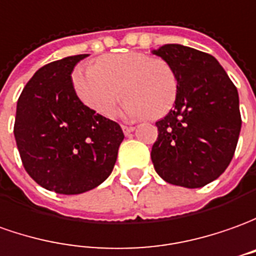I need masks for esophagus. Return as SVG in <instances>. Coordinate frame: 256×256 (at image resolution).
Returning a JSON list of instances; mask_svg holds the SVG:
<instances>
[{
    "label": "esophagus",
    "instance_id": "obj_1",
    "mask_svg": "<svg viewBox=\"0 0 256 256\" xmlns=\"http://www.w3.org/2000/svg\"><path fill=\"white\" fill-rule=\"evenodd\" d=\"M122 130H123L124 134H128V133H132L134 130V128L133 126H128V124H122Z\"/></svg>",
    "mask_w": 256,
    "mask_h": 256
}]
</instances>
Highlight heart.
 Returning a JSON list of instances; mask_svg holds the SVG:
<instances>
[{
    "instance_id": "1",
    "label": "heart",
    "mask_w": 256,
    "mask_h": 256,
    "mask_svg": "<svg viewBox=\"0 0 256 256\" xmlns=\"http://www.w3.org/2000/svg\"><path fill=\"white\" fill-rule=\"evenodd\" d=\"M72 85L81 102L100 116L114 114L123 92L124 114L148 119H160L171 110L179 86L170 62L137 52L104 56L95 66L78 67Z\"/></svg>"
}]
</instances>
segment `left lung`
<instances>
[{"instance_id":"8db88e82","label":"left lung","mask_w":256,"mask_h":256,"mask_svg":"<svg viewBox=\"0 0 256 256\" xmlns=\"http://www.w3.org/2000/svg\"><path fill=\"white\" fill-rule=\"evenodd\" d=\"M152 53L171 64L179 85L175 109L156 123L154 168L172 185L204 186L226 171L236 152L241 130L237 88L204 52L164 44Z\"/></svg>"}]
</instances>
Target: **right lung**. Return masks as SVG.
Here are the masks:
<instances>
[{
  "mask_svg": "<svg viewBox=\"0 0 256 256\" xmlns=\"http://www.w3.org/2000/svg\"><path fill=\"white\" fill-rule=\"evenodd\" d=\"M88 54L70 56L39 68L20 94L14 134L29 176L48 190H91L114 170L124 138L116 122L84 105L71 72Z\"/></svg>",
  "mask_w": 256,
  "mask_h": 256,
  "instance_id": "1",
  "label": "right lung"
}]
</instances>
